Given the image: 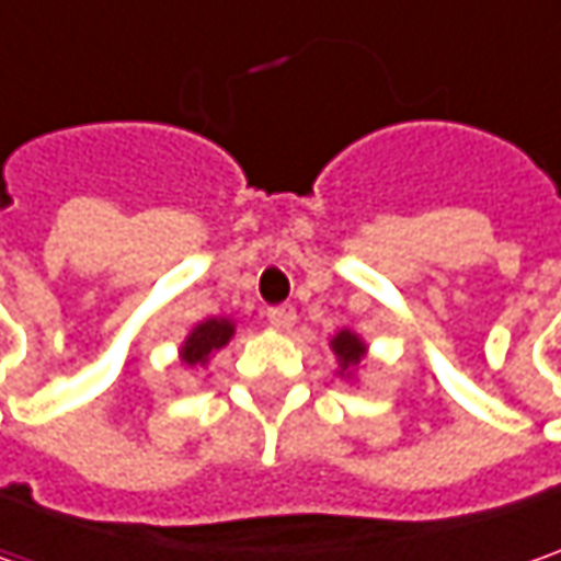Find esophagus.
I'll list each match as a JSON object with an SVG mask.
<instances>
[{
    "instance_id": "esophagus-1",
    "label": "esophagus",
    "mask_w": 561,
    "mask_h": 561,
    "mask_svg": "<svg viewBox=\"0 0 561 561\" xmlns=\"http://www.w3.org/2000/svg\"><path fill=\"white\" fill-rule=\"evenodd\" d=\"M268 321L277 331H290L296 324V309L293 306H274V309H268Z\"/></svg>"
}]
</instances>
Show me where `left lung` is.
I'll use <instances>...</instances> for the list:
<instances>
[{"mask_svg":"<svg viewBox=\"0 0 561 561\" xmlns=\"http://www.w3.org/2000/svg\"><path fill=\"white\" fill-rule=\"evenodd\" d=\"M331 350H334L336 362H340V377H350L358 365H362L368 346H365V340L358 334H353V331H340V334H334V340H331Z\"/></svg>","mask_w":561,"mask_h":561,"instance_id":"obj_1","label":"left lung"}]
</instances>
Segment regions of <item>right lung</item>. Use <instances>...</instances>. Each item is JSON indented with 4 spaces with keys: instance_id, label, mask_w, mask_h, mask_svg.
<instances>
[{
    "instance_id": "1",
    "label": "right lung",
    "mask_w": 561,
    "mask_h": 561,
    "mask_svg": "<svg viewBox=\"0 0 561 561\" xmlns=\"http://www.w3.org/2000/svg\"><path fill=\"white\" fill-rule=\"evenodd\" d=\"M230 336H233L230 318H205L186 334L184 346H181V362L186 368H205L208 358L230 343Z\"/></svg>"
}]
</instances>
